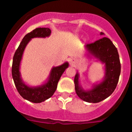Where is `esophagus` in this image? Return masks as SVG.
<instances>
[{
  "label": "esophagus",
  "instance_id": "obj_1",
  "mask_svg": "<svg viewBox=\"0 0 132 132\" xmlns=\"http://www.w3.org/2000/svg\"><path fill=\"white\" fill-rule=\"evenodd\" d=\"M77 63V59H75V58H72V59H70V63L71 65H74Z\"/></svg>",
  "mask_w": 132,
  "mask_h": 132
}]
</instances>
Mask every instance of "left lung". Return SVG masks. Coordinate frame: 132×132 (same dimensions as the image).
<instances>
[{
  "label": "left lung",
  "mask_w": 132,
  "mask_h": 132,
  "mask_svg": "<svg viewBox=\"0 0 132 132\" xmlns=\"http://www.w3.org/2000/svg\"><path fill=\"white\" fill-rule=\"evenodd\" d=\"M101 35L103 34L102 32ZM89 53L105 63V78L89 91H85L79 87V75L76 74L74 82L75 91L80 99L87 102L97 103L112 94L118 82L121 64L117 48L108 38H103L87 45Z\"/></svg>",
  "instance_id": "8db88e82"
}]
</instances>
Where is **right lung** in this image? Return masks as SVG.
<instances>
[{"mask_svg":"<svg viewBox=\"0 0 132 132\" xmlns=\"http://www.w3.org/2000/svg\"><path fill=\"white\" fill-rule=\"evenodd\" d=\"M51 34V30L48 28H38L27 34L20 44L18 49L16 50L13 57L12 66V75L16 89L20 96L27 101L34 103H39L52 97L57 87L59 80L65 70L68 67V63H65L59 67H53L52 70L49 81L45 85L38 87H28L20 78L19 68L23 52L27 44L31 38H45Z\"/></svg>","mask_w":132,"mask_h":132,"instance_id":"obj_1","label":"right lung"}]
</instances>
